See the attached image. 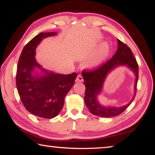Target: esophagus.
Segmentation results:
<instances>
[{"mask_svg":"<svg viewBox=\"0 0 155 155\" xmlns=\"http://www.w3.org/2000/svg\"><path fill=\"white\" fill-rule=\"evenodd\" d=\"M84 81V78H83V77L81 74H78L77 76V78H76V81L77 82H82Z\"/></svg>","mask_w":155,"mask_h":155,"instance_id":"esophagus-1","label":"esophagus"}]
</instances>
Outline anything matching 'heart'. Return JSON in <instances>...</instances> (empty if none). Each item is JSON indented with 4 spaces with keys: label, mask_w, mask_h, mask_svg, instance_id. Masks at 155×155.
<instances>
[{
    "label": "heart",
    "mask_w": 155,
    "mask_h": 155,
    "mask_svg": "<svg viewBox=\"0 0 155 155\" xmlns=\"http://www.w3.org/2000/svg\"><path fill=\"white\" fill-rule=\"evenodd\" d=\"M108 54H109V46L107 43H104L99 48L97 52L92 58L91 64L92 65H98L101 64L107 58Z\"/></svg>",
    "instance_id": "heart-1"
}]
</instances>
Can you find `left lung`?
Here are the masks:
<instances>
[{"instance_id": "1", "label": "left lung", "mask_w": 155, "mask_h": 155, "mask_svg": "<svg viewBox=\"0 0 155 155\" xmlns=\"http://www.w3.org/2000/svg\"><path fill=\"white\" fill-rule=\"evenodd\" d=\"M118 47L115 55L111 59L108 60L104 64H101L97 69L91 71H82L84 84L85 86V103L90 112L97 116L102 117H115L122 114L132 102L137 93V85L138 78V65L137 60L131 52L130 48L120 40H117ZM127 66L131 69L135 74V94L133 100L127 105L120 107H105L99 104L97 96L103 88V82L107 74L110 71L119 66Z\"/></svg>"}]
</instances>
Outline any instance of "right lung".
<instances>
[{"instance_id":"right-lung-1","label":"right lung","mask_w":155,"mask_h":155,"mask_svg":"<svg viewBox=\"0 0 155 155\" xmlns=\"http://www.w3.org/2000/svg\"><path fill=\"white\" fill-rule=\"evenodd\" d=\"M55 32L40 33L25 46L18 59L16 84L20 99L31 114L51 119L58 115L64 105V99L74 84L77 74H55L46 70L37 63L35 49L47 37L56 35ZM40 68L41 75L33 74Z\"/></svg>"}]
</instances>
